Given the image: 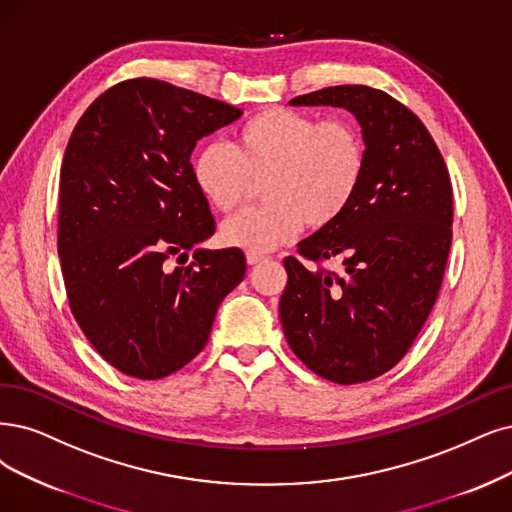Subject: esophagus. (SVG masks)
I'll use <instances>...</instances> for the list:
<instances>
[{"mask_svg": "<svg viewBox=\"0 0 512 512\" xmlns=\"http://www.w3.org/2000/svg\"><path fill=\"white\" fill-rule=\"evenodd\" d=\"M263 261H268V255L253 253V251L246 253V263H249V266H257V263H263Z\"/></svg>", "mask_w": 512, "mask_h": 512, "instance_id": "1", "label": "esophagus"}]
</instances>
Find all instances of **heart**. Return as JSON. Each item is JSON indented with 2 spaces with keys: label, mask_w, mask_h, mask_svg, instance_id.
Wrapping results in <instances>:
<instances>
[{
  "label": "heart",
  "mask_w": 512,
  "mask_h": 512,
  "mask_svg": "<svg viewBox=\"0 0 512 512\" xmlns=\"http://www.w3.org/2000/svg\"><path fill=\"white\" fill-rule=\"evenodd\" d=\"M367 168V145L346 118H318L291 109H266L242 122L230 145L206 143L192 160L200 196L232 213L263 179L257 208L221 227L225 244L266 253L293 238L304 223L314 230L342 217Z\"/></svg>",
  "instance_id": "heart-1"
}]
</instances>
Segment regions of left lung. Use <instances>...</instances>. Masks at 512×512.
<instances>
[{
    "label": "left lung",
    "instance_id": "obj_1",
    "mask_svg": "<svg viewBox=\"0 0 512 512\" xmlns=\"http://www.w3.org/2000/svg\"><path fill=\"white\" fill-rule=\"evenodd\" d=\"M342 107L361 126L367 168L335 223L301 240L306 261L285 259L280 323L291 350L335 384L369 382L411 348L437 301L451 246V181L430 132L390 94L361 84L329 86L289 101Z\"/></svg>",
    "mask_w": 512,
    "mask_h": 512
}]
</instances>
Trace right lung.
<instances>
[{"instance_id": "add662e5", "label": "right lung", "mask_w": 512, "mask_h": 512, "mask_svg": "<svg viewBox=\"0 0 512 512\" xmlns=\"http://www.w3.org/2000/svg\"><path fill=\"white\" fill-rule=\"evenodd\" d=\"M242 109L168 82L109 88L75 124L61 166L59 257L71 312L109 365L160 380L206 346L223 297L240 285V249H196L215 234L192 179L202 137Z\"/></svg>"}]
</instances>
